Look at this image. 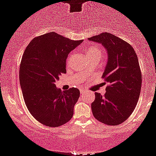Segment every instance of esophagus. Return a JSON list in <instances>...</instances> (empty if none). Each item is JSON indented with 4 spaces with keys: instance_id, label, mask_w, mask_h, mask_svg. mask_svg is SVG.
Wrapping results in <instances>:
<instances>
[{
    "instance_id": "esophagus-1",
    "label": "esophagus",
    "mask_w": 156,
    "mask_h": 156,
    "mask_svg": "<svg viewBox=\"0 0 156 156\" xmlns=\"http://www.w3.org/2000/svg\"><path fill=\"white\" fill-rule=\"evenodd\" d=\"M80 92H81V94H84L85 92H86L87 91L85 90H83V89H81V90H80Z\"/></svg>"
}]
</instances>
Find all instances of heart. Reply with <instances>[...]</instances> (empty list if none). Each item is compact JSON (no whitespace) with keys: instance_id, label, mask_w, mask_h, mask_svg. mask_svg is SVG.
Returning a JSON list of instances; mask_svg holds the SVG:
<instances>
[{"instance_id":"b5f03b06","label":"heart","mask_w":156,"mask_h":156,"mask_svg":"<svg viewBox=\"0 0 156 156\" xmlns=\"http://www.w3.org/2000/svg\"><path fill=\"white\" fill-rule=\"evenodd\" d=\"M85 51H86L87 57L90 58H93V57H97L101 59V58L102 52L101 47L99 44H92L91 46H89L85 48ZM71 59V56L69 57V60ZM69 62V61H68V63Z\"/></svg>"}]
</instances>
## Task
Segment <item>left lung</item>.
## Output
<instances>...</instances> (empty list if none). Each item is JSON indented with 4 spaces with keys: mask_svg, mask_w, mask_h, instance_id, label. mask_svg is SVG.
I'll return each mask as SVG.
<instances>
[{
    "mask_svg": "<svg viewBox=\"0 0 156 156\" xmlns=\"http://www.w3.org/2000/svg\"><path fill=\"white\" fill-rule=\"evenodd\" d=\"M88 40L101 44L108 57L102 78L109 85L104 96L95 93L92 113L100 122L119 125L133 113L139 98L142 78L138 57L130 44L109 32Z\"/></svg>",
    "mask_w": 156,
    "mask_h": 156,
    "instance_id": "8db88e82",
    "label": "left lung"
}]
</instances>
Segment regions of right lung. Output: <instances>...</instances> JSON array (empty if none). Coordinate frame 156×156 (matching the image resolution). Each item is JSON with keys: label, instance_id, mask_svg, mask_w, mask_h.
Instances as JSON below:
<instances>
[{"label": "right lung", "instance_id": "obj_1", "mask_svg": "<svg viewBox=\"0 0 156 156\" xmlns=\"http://www.w3.org/2000/svg\"><path fill=\"white\" fill-rule=\"evenodd\" d=\"M82 42L51 32L34 38L26 48L20 66V87L27 109L44 125L57 127L73 117L80 91L73 87L61 92L55 83L66 73L69 53Z\"/></svg>", "mask_w": 156, "mask_h": 156}]
</instances>
